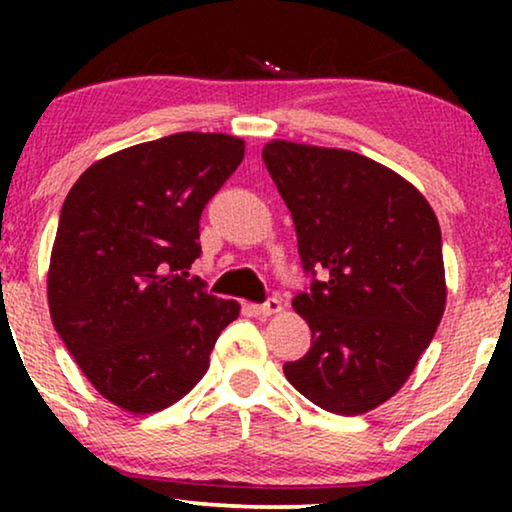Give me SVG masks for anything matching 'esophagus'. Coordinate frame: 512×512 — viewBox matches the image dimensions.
I'll list each match as a JSON object with an SVG mask.
<instances>
[{
    "label": "esophagus",
    "mask_w": 512,
    "mask_h": 512,
    "mask_svg": "<svg viewBox=\"0 0 512 512\" xmlns=\"http://www.w3.org/2000/svg\"><path fill=\"white\" fill-rule=\"evenodd\" d=\"M254 312L261 314V317H270V314L282 312V300L279 298H268L261 305H254Z\"/></svg>",
    "instance_id": "34e87169"
}]
</instances>
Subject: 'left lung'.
<instances>
[{
  "label": "left lung",
  "mask_w": 512,
  "mask_h": 512,
  "mask_svg": "<svg viewBox=\"0 0 512 512\" xmlns=\"http://www.w3.org/2000/svg\"><path fill=\"white\" fill-rule=\"evenodd\" d=\"M263 160L312 277L293 298L312 347L284 375L319 408L363 415L403 387L443 319L438 219L415 186L354 151L277 139Z\"/></svg>",
  "instance_id": "1"
}]
</instances>
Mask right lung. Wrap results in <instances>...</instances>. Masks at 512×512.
I'll return each instance as SVG.
<instances>
[{
    "mask_svg": "<svg viewBox=\"0 0 512 512\" xmlns=\"http://www.w3.org/2000/svg\"><path fill=\"white\" fill-rule=\"evenodd\" d=\"M242 158L240 137L177 132L97 160L67 193L48 307L83 375L118 408L151 415L184 398L240 314L188 270L202 209Z\"/></svg>",
    "mask_w": 512,
    "mask_h": 512,
    "instance_id": "right-lung-1",
    "label": "right lung"
}]
</instances>
